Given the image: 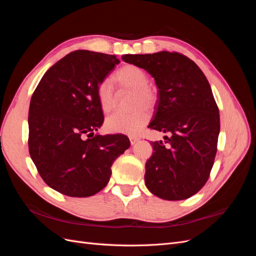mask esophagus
Segmentation results:
<instances>
[{"label":"esophagus","instance_id":"1","mask_svg":"<svg viewBox=\"0 0 256 256\" xmlns=\"http://www.w3.org/2000/svg\"><path fill=\"white\" fill-rule=\"evenodd\" d=\"M129 138H130V143H131V145H134V144H136L138 141H140V138H138V136H129Z\"/></svg>","mask_w":256,"mask_h":256}]
</instances>
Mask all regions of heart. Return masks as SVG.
<instances>
[{"label": "heart", "mask_w": 256, "mask_h": 256, "mask_svg": "<svg viewBox=\"0 0 256 256\" xmlns=\"http://www.w3.org/2000/svg\"><path fill=\"white\" fill-rule=\"evenodd\" d=\"M114 81L120 92H131V113H115L106 120V129L113 134H136L150 120L148 107L154 110L159 102V90L150 83V76L142 68L128 64L120 68L114 74ZM97 97L104 113L113 111L118 102L114 88L109 80H104L97 86Z\"/></svg>", "instance_id": "1"}]
</instances>
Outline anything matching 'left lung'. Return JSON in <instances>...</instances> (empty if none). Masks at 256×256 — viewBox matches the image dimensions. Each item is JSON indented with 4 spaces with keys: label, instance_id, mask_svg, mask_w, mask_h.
Wrapping results in <instances>:
<instances>
[{
    "label": "left lung",
    "instance_id": "1",
    "mask_svg": "<svg viewBox=\"0 0 256 256\" xmlns=\"http://www.w3.org/2000/svg\"><path fill=\"white\" fill-rule=\"evenodd\" d=\"M150 72L159 90L152 129L171 136L152 142L145 184L158 198H189L204 187L214 166L220 115L212 92L198 66L182 53L126 54L122 58Z\"/></svg>",
    "mask_w": 256,
    "mask_h": 256
}]
</instances>
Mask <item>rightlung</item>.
<instances>
[{
	"mask_svg": "<svg viewBox=\"0 0 256 256\" xmlns=\"http://www.w3.org/2000/svg\"><path fill=\"white\" fill-rule=\"evenodd\" d=\"M118 63L110 54L70 52L44 74L30 98V158L44 182L62 194H96L129 148L126 136L94 134L104 120L97 86Z\"/></svg>",
	"mask_w": 256,
	"mask_h": 256,
	"instance_id": "right-lung-1",
	"label": "right lung"
}]
</instances>
